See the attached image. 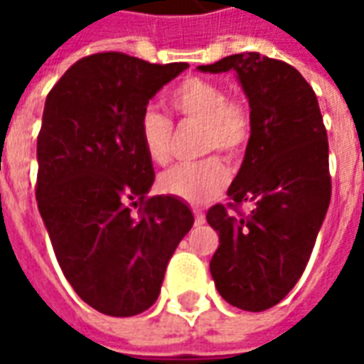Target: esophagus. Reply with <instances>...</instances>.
<instances>
[{
  "label": "esophagus",
  "mask_w": 364,
  "mask_h": 364,
  "mask_svg": "<svg viewBox=\"0 0 364 364\" xmlns=\"http://www.w3.org/2000/svg\"><path fill=\"white\" fill-rule=\"evenodd\" d=\"M193 213H195V224H197V226H200V224H205V214H203V210H198V208H195Z\"/></svg>",
  "instance_id": "obj_1"
}]
</instances>
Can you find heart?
<instances>
[{"mask_svg": "<svg viewBox=\"0 0 364 364\" xmlns=\"http://www.w3.org/2000/svg\"><path fill=\"white\" fill-rule=\"evenodd\" d=\"M169 107L183 119L200 122V154L222 151L228 159L244 154L252 136V117L242 101L228 97L218 82L187 77L175 85ZM138 136L144 154L151 164L166 166L171 158L173 127L166 114L148 109L140 117ZM228 183V169L216 156L197 164H183L167 169L159 177V191L191 205H203L220 195Z\"/></svg>", "mask_w": 364, "mask_h": 364, "instance_id": "obj_1", "label": "heart"}]
</instances>
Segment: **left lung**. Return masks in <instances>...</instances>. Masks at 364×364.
Here are the masks:
<instances>
[{
  "label": "left lung",
  "instance_id": "left-lung-1",
  "mask_svg": "<svg viewBox=\"0 0 364 364\" xmlns=\"http://www.w3.org/2000/svg\"><path fill=\"white\" fill-rule=\"evenodd\" d=\"M198 70H234L252 109V136L228 206L208 208L206 220L220 237L210 259L220 296L240 310L263 312L302 277L328 213L331 177L320 105L298 70L259 52ZM244 202L254 206L250 215L237 210Z\"/></svg>",
  "mask_w": 364,
  "mask_h": 364
}]
</instances>
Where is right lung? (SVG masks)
<instances>
[{
  "label": "right lung",
  "mask_w": 364,
  "mask_h": 364,
  "mask_svg": "<svg viewBox=\"0 0 364 364\" xmlns=\"http://www.w3.org/2000/svg\"><path fill=\"white\" fill-rule=\"evenodd\" d=\"M187 68L99 52L77 60L44 103L38 213L68 282L107 316H136L158 300L195 222L179 198L148 197L156 175L138 136L151 97Z\"/></svg>",
  "instance_id": "add662e5"
}]
</instances>
